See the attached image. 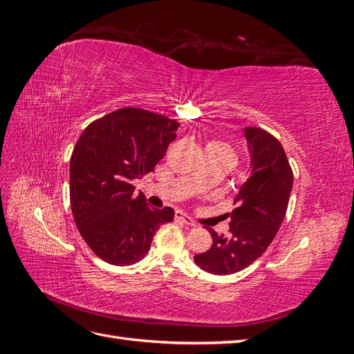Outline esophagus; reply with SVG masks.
Wrapping results in <instances>:
<instances>
[{"instance_id":"esophagus-1","label":"esophagus","mask_w":354,"mask_h":354,"mask_svg":"<svg viewBox=\"0 0 354 354\" xmlns=\"http://www.w3.org/2000/svg\"><path fill=\"white\" fill-rule=\"evenodd\" d=\"M176 220H178V221H181L183 224H186V226H190V227H195L196 226V223L192 220L189 216H186V214H183L181 211H177L176 212Z\"/></svg>"}]
</instances>
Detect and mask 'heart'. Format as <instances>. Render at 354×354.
<instances>
[{
    "label": "heart",
    "instance_id": "heart-1",
    "mask_svg": "<svg viewBox=\"0 0 354 354\" xmlns=\"http://www.w3.org/2000/svg\"><path fill=\"white\" fill-rule=\"evenodd\" d=\"M208 146H218V147H224V149H227V151H230V149L226 146V145H223V143H211V145H208ZM232 152V151H230Z\"/></svg>",
    "mask_w": 354,
    "mask_h": 354
}]
</instances>
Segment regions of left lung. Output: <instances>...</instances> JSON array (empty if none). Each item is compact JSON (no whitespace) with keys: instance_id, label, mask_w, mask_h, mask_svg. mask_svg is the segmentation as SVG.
I'll return each instance as SVG.
<instances>
[{"instance_id":"1","label":"left lung","mask_w":354,"mask_h":354,"mask_svg":"<svg viewBox=\"0 0 354 354\" xmlns=\"http://www.w3.org/2000/svg\"><path fill=\"white\" fill-rule=\"evenodd\" d=\"M245 137L251 171L227 214L229 233L208 227L211 248L195 255L196 266L212 274L236 273L259 259L281 227L292 190V169L279 140L255 127H246Z\"/></svg>"}]
</instances>
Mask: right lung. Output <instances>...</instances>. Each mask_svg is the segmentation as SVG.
Instances as JSON below:
<instances>
[{
  "mask_svg": "<svg viewBox=\"0 0 354 354\" xmlns=\"http://www.w3.org/2000/svg\"><path fill=\"white\" fill-rule=\"evenodd\" d=\"M178 122L138 108L113 111L85 128L71 156V209L90 250L113 266L140 261L174 209L149 207L133 180L153 171Z\"/></svg>",
  "mask_w": 354,
  "mask_h": 354,
  "instance_id": "add662e5",
  "label": "right lung"
}]
</instances>
